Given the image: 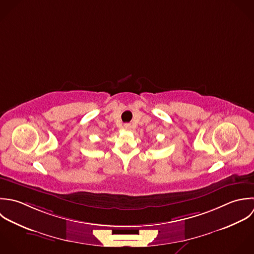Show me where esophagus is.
I'll list each match as a JSON object with an SVG mask.
<instances>
[{"instance_id": "esophagus-1", "label": "esophagus", "mask_w": 254, "mask_h": 254, "mask_svg": "<svg viewBox=\"0 0 254 254\" xmlns=\"http://www.w3.org/2000/svg\"><path fill=\"white\" fill-rule=\"evenodd\" d=\"M124 129H126V130H130V129H131V125H130L129 123L124 124Z\"/></svg>"}]
</instances>
